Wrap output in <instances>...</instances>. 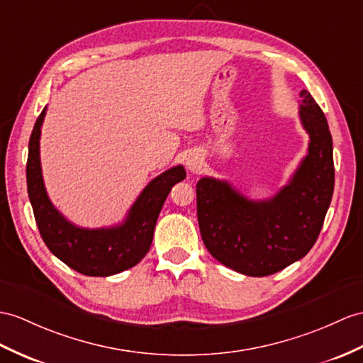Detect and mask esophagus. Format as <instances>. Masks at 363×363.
Returning a JSON list of instances; mask_svg holds the SVG:
<instances>
[{"label":"esophagus","instance_id":"34e87169","mask_svg":"<svg viewBox=\"0 0 363 363\" xmlns=\"http://www.w3.org/2000/svg\"><path fill=\"white\" fill-rule=\"evenodd\" d=\"M201 164H203V158L199 152H191L186 157V166L191 172H197L201 167Z\"/></svg>","mask_w":363,"mask_h":363}]
</instances>
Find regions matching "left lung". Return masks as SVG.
I'll list each match as a JSON object with an SVG mask.
<instances>
[{"label":"left lung","instance_id":"1","mask_svg":"<svg viewBox=\"0 0 363 363\" xmlns=\"http://www.w3.org/2000/svg\"><path fill=\"white\" fill-rule=\"evenodd\" d=\"M308 154L276 196L250 200L225 180L197 183V217L206 250L225 267L263 277L300 260L320 234L334 191L333 138L320 106L300 92Z\"/></svg>","mask_w":363,"mask_h":363}]
</instances>
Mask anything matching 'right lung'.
<instances>
[{
  "instance_id": "right-lung-1",
  "label": "right lung",
  "mask_w": 363,
  "mask_h": 363,
  "mask_svg": "<svg viewBox=\"0 0 363 363\" xmlns=\"http://www.w3.org/2000/svg\"><path fill=\"white\" fill-rule=\"evenodd\" d=\"M44 108L35 121L26 164L28 194L35 222L50 252L69 268L91 277H108L129 269L151 248L154 229L163 203L175 183L184 180L182 164L164 171L141 191L123 223L111 228H79L52 205L44 188L40 162V135Z\"/></svg>"
}]
</instances>
